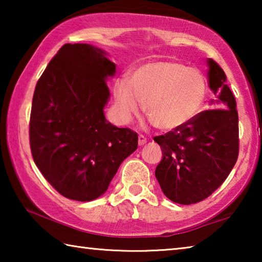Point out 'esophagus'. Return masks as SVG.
Returning <instances> with one entry per match:
<instances>
[{"label": "esophagus", "instance_id": "esophagus-1", "mask_svg": "<svg viewBox=\"0 0 262 262\" xmlns=\"http://www.w3.org/2000/svg\"><path fill=\"white\" fill-rule=\"evenodd\" d=\"M147 143V139L143 135H139V145H144Z\"/></svg>", "mask_w": 262, "mask_h": 262}]
</instances>
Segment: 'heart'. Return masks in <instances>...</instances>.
Wrapping results in <instances>:
<instances>
[{"instance_id":"b5f03b06","label":"heart","mask_w":262,"mask_h":262,"mask_svg":"<svg viewBox=\"0 0 262 262\" xmlns=\"http://www.w3.org/2000/svg\"><path fill=\"white\" fill-rule=\"evenodd\" d=\"M207 95V79L200 70L172 60L141 64L128 81L119 79L114 85L115 108L122 122H129L144 101L150 122L163 130H177L192 122Z\"/></svg>"}]
</instances>
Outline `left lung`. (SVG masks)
<instances>
[{
    "label": "left lung",
    "mask_w": 262,
    "mask_h": 262,
    "mask_svg": "<svg viewBox=\"0 0 262 262\" xmlns=\"http://www.w3.org/2000/svg\"><path fill=\"white\" fill-rule=\"evenodd\" d=\"M208 67L214 108L180 129L154 137L163 150L155 176L165 196L179 205L207 199L228 178L238 158L236 99L223 69L212 59H208Z\"/></svg>",
    "instance_id": "left-lung-1"
}]
</instances>
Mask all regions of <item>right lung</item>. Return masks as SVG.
I'll use <instances>...</instances> for the list:
<instances>
[{
    "label": "right lung",
    "instance_id": "right-lung-1",
    "mask_svg": "<svg viewBox=\"0 0 262 262\" xmlns=\"http://www.w3.org/2000/svg\"><path fill=\"white\" fill-rule=\"evenodd\" d=\"M115 63L89 43H66L35 85L30 145L35 165L64 198L103 195L120 164L137 149V134L106 120L108 77Z\"/></svg>",
    "mask_w": 262,
    "mask_h": 262
}]
</instances>
